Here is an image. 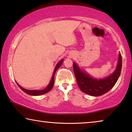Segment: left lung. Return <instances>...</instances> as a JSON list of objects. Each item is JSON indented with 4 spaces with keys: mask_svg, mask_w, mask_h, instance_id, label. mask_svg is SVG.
<instances>
[{
    "mask_svg": "<svg viewBox=\"0 0 132 132\" xmlns=\"http://www.w3.org/2000/svg\"><path fill=\"white\" fill-rule=\"evenodd\" d=\"M73 67L75 78L80 90L89 95L98 96L106 94L115 86L121 73L122 57L121 54H119L118 62L115 72L103 80L92 78L87 73L81 71L75 63H73Z\"/></svg>",
    "mask_w": 132,
    "mask_h": 132,
    "instance_id": "1",
    "label": "left lung"
}]
</instances>
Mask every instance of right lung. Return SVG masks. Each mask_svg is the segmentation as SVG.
Listing matches in <instances>:
<instances>
[{
  "mask_svg": "<svg viewBox=\"0 0 132 132\" xmlns=\"http://www.w3.org/2000/svg\"><path fill=\"white\" fill-rule=\"evenodd\" d=\"M63 60H61V61H60L59 62L57 63V66H56L55 69H54L53 75H52V79H51V80L50 84H49L48 86L46 87L45 89H43V90H27V89H25L23 88L22 87H21L20 86H19V84L17 83V85L19 86V87H20V88L22 89V90L24 92H25L26 94H27L28 95H34V96L41 95L45 94H46V93L50 92V91L51 90L52 88V87H53V86H54V75H55V72H56V71H57L58 69H59L60 67V66L61 65V64H62V63H63Z\"/></svg>",
  "mask_w": 132,
  "mask_h": 132,
  "instance_id": "obj_1",
  "label": "right lung"
}]
</instances>
